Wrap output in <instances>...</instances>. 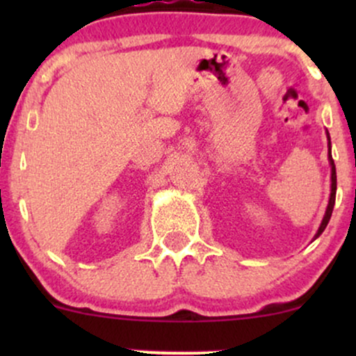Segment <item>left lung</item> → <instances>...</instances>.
<instances>
[{
  "instance_id": "8db88e82",
  "label": "left lung",
  "mask_w": 356,
  "mask_h": 356,
  "mask_svg": "<svg viewBox=\"0 0 356 356\" xmlns=\"http://www.w3.org/2000/svg\"><path fill=\"white\" fill-rule=\"evenodd\" d=\"M326 137H328V161H330V165H332V194H330V201H328V207H326V212L325 216H323V220L320 224V227H318V232L314 234V239L318 238V236L321 234L323 231H325V227L328 226L330 222V218H332V212H333V206H334V197H337V169H334V162H333V157H332V142H330V134L326 132Z\"/></svg>"
}]
</instances>
